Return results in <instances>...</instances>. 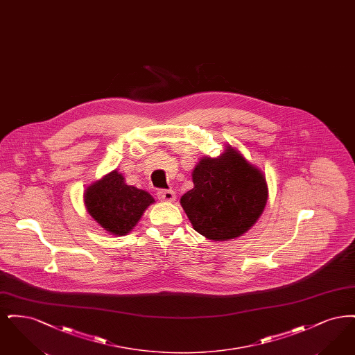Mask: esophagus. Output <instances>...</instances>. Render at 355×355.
Wrapping results in <instances>:
<instances>
[{"instance_id":"esophagus-1","label":"esophagus","mask_w":355,"mask_h":355,"mask_svg":"<svg viewBox=\"0 0 355 355\" xmlns=\"http://www.w3.org/2000/svg\"><path fill=\"white\" fill-rule=\"evenodd\" d=\"M157 197L158 200L161 201H165V202H173L175 200V193L173 190H165V189H161L157 191Z\"/></svg>"}]
</instances>
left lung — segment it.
I'll list each match as a JSON object with an SVG mask.
<instances>
[{
    "instance_id": "obj_1",
    "label": "left lung",
    "mask_w": 355,
    "mask_h": 355,
    "mask_svg": "<svg viewBox=\"0 0 355 355\" xmlns=\"http://www.w3.org/2000/svg\"><path fill=\"white\" fill-rule=\"evenodd\" d=\"M193 184L181 205L194 230L214 241L246 233L268 201L263 174L232 148L218 158H202L193 171Z\"/></svg>"
}]
</instances>
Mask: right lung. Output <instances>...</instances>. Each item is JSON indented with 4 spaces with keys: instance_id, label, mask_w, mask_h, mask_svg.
<instances>
[{
    "instance_id": "obj_1",
    "label": "right lung",
    "mask_w": 355,
    "mask_h": 355,
    "mask_svg": "<svg viewBox=\"0 0 355 355\" xmlns=\"http://www.w3.org/2000/svg\"><path fill=\"white\" fill-rule=\"evenodd\" d=\"M84 197L89 214L114 236L128 234L154 202L148 191L126 185L117 171L89 186Z\"/></svg>"
}]
</instances>
